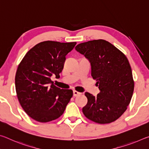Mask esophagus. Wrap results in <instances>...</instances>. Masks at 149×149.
Masks as SVG:
<instances>
[{"label": "esophagus", "mask_w": 149, "mask_h": 149, "mask_svg": "<svg viewBox=\"0 0 149 149\" xmlns=\"http://www.w3.org/2000/svg\"><path fill=\"white\" fill-rule=\"evenodd\" d=\"M73 94H74V97H77V95H80L81 93H79V92L76 91H73Z\"/></svg>", "instance_id": "esophagus-1"}]
</instances>
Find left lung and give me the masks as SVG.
Listing matches in <instances>:
<instances>
[{
	"mask_svg": "<svg viewBox=\"0 0 149 149\" xmlns=\"http://www.w3.org/2000/svg\"><path fill=\"white\" fill-rule=\"evenodd\" d=\"M75 50L89 60L91 76L97 80L96 85L100 90L96 97L85 93L87 103L83 108V113L97 123L114 122L127 110L134 89L132 68L127 57L103 39L82 42Z\"/></svg>",
	"mask_w": 149,
	"mask_h": 149,
	"instance_id": "left-lung-1",
	"label": "left lung"
}]
</instances>
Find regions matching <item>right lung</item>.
<instances>
[{"instance_id":"1","label":"right lung","mask_w":149,"mask_h":149,"mask_svg":"<svg viewBox=\"0 0 149 149\" xmlns=\"http://www.w3.org/2000/svg\"><path fill=\"white\" fill-rule=\"evenodd\" d=\"M76 43L39 42L19 64L15 77L17 99L26 114L37 122L46 123L61 116L72 97V89H60L50 77H60L65 56Z\"/></svg>"}]
</instances>
